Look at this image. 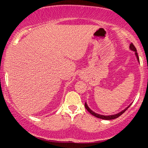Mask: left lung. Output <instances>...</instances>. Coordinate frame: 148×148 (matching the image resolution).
Listing matches in <instances>:
<instances>
[{
  "mask_svg": "<svg viewBox=\"0 0 148 148\" xmlns=\"http://www.w3.org/2000/svg\"><path fill=\"white\" fill-rule=\"evenodd\" d=\"M130 50H132V51H135V56H136L137 59H138V62H139V63H140V61H139L138 54V53H137V49H136V48L135 47V46L133 45V44H132V43H131L130 45ZM131 104H130V105L128 106V107H127L125 109V110H122V111L120 112H119V113H117V114H112V115H102V114H97V113L95 112L92 111V110H91V109L89 108V107H88V105H87V104H86V102H85L84 106H85V108H86V110H87V111L89 112L90 113V114H92V115L95 116V117H97V118L102 119V120H114V119H116V118H117V117H120V115H122V114H123V113L125 112L126 111V110H127L128 108H129Z\"/></svg>",
  "mask_w": 148,
  "mask_h": 148,
  "instance_id": "obj_1",
  "label": "left lung"
}]
</instances>
